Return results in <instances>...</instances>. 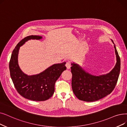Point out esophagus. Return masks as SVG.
<instances>
[{
  "mask_svg": "<svg viewBox=\"0 0 127 127\" xmlns=\"http://www.w3.org/2000/svg\"><path fill=\"white\" fill-rule=\"evenodd\" d=\"M65 66H66L67 69H69L70 68V67H71V64H70V62L69 61L67 62L66 63V64H65Z\"/></svg>",
  "mask_w": 127,
  "mask_h": 127,
  "instance_id": "obj_1",
  "label": "esophagus"
}]
</instances>
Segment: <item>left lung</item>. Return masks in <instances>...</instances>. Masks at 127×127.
I'll list each match as a JSON object with an SVG mask.
<instances>
[{"label":"left lung","instance_id":"8db88e82","mask_svg":"<svg viewBox=\"0 0 127 127\" xmlns=\"http://www.w3.org/2000/svg\"><path fill=\"white\" fill-rule=\"evenodd\" d=\"M114 43L116 63L114 67L106 74L96 76L87 72L80 66L71 63L72 73L71 86L75 96L79 100L94 102L111 93L115 87L120 70V59Z\"/></svg>","mask_w":127,"mask_h":127}]
</instances>
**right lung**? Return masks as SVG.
Masks as SVG:
<instances>
[{"label":"right lung","mask_w":127,"mask_h":127,"mask_svg":"<svg viewBox=\"0 0 127 127\" xmlns=\"http://www.w3.org/2000/svg\"><path fill=\"white\" fill-rule=\"evenodd\" d=\"M42 36L31 35L22 40L13 50L9 63L10 76L19 94L28 100L43 101L54 92V85L62 73L66 69V62L54 64L39 74L28 75L20 68L18 55L20 47L29 40H40Z\"/></svg>","instance_id":"add662e5"}]
</instances>
